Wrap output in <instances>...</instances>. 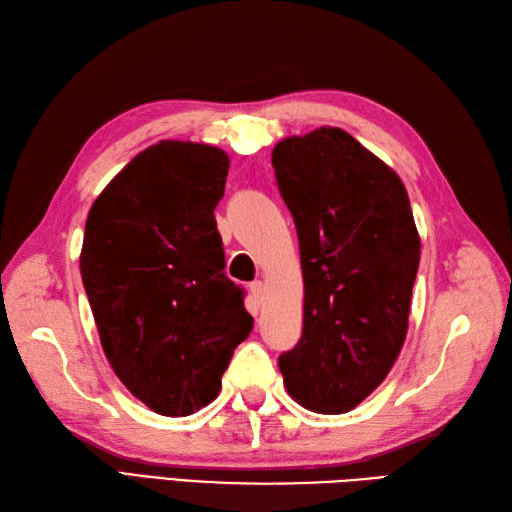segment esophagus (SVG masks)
Returning a JSON list of instances; mask_svg holds the SVG:
<instances>
[{
  "mask_svg": "<svg viewBox=\"0 0 512 512\" xmlns=\"http://www.w3.org/2000/svg\"><path fill=\"white\" fill-rule=\"evenodd\" d=\"M251 294H253V300H255V305H257V307H259V305H264V298H266V285L261 283V281L251 283Z\"/></svg>",
  "mask_w": 512,
  "mask_h": 512,
  "instance_id": "esophagus-1",
  "label": "esophagus"
}]
</instances>
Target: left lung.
<instances>
[{"instance_id": "obj_1", "label": "left lung", "mask_w": 512, "mask_h": 512, "mask_svg": "<svg viewBox=\"0 0 512 512\" xmlns=\"http://www.w3.org/2000/svg\"><path fill=\"white\" fill-rule=\"evenodd\" d=\"M272 166L305 281L303 335L279 370L305 409L348 413L385 381L409 329L419 266L409 194L339 127L281 140Z\"/></svg>"}]
</instances>
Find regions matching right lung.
<instances>
[{
  "label": "right lung",
  "instance_id": "add662e5",
  "mask_svg": "<svg viewBox=\"0 0 512 512\" xmlns=\"http://www.w3.org/2000/svg\"><path fill=\"white\" fill-rule=\"evenodd\" d=\"M229 155L160 140L93 203L80 272L114 374L151 411L183 417L212 402L233 350L253 331L225 274L214 209Z\"/></svg>",
  "mask_w": 512,
  "mask_h": 512
}]
</instances>
